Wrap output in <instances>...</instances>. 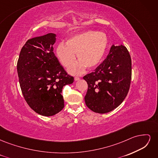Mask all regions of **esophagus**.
Wrapping results in <instances>:
<instances>
[{
    "instance_id": "esophagus-1",
    "label": "esophagus",
    "mask_w": 158,
    "mask_h": 158,
    "mask_svg": "<svg viewBox=\"0 0 158 158\" xmlns=\"http://www.w3.org/2000/svg\"><path fill=\"white\" fill-rule=\"evenodd\" d=\"M80 80V78L79 77H74V80L75 81H78Z\"/></svg>"
}]
</instances>
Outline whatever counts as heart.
<instances>
[{"instance_id": "1", "label": "heart", "mask_w": 158, "mask_h": 158, "mask_svg": "<svg viewBox=\"0 0 158 158\" xmlns=\"http://www.w3.org/2000/svg\"><path fill=\"white\" fill-rule=\"evenodd\" d=\"M109 40L106 33L89 30L70 36L64 43H60L56 54L65 67L73 63L76 56L79 60L72 65L69 72L72 74L82 73L85 68L94 69L101 63L108 47Z\"/></svg>"}]
</instances>
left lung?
<instances>
[{
  "label": "left lung",
  "instance_id": "8db88e82",
  "mask_svg": "<svg viewBox=\"0 0 158 158\" xmlns=\"http://www.w3.org/2000/svg\"><path fill=\"white\" fill-rule=\"evenodd\" d=\"M131 75V58L127 49L123 45H113L103 63L84 76L88 85L84 98L87 107L102 114L116 109L127 95Z\"/></svg>",
  "mask_w": 158,
  "mask_h": 158
}]
</instances>
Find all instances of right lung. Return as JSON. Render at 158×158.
<instances>
[{"label":"right lung","mask_w":158,"mask_h":158,"mask_svg":"<svg viewBox=\"0 0 158 158\" xmlns=\"http://www.w3.org/2000/svg\"><path fill=\"white\" fill-rule=\"evenodd\" d=\"M56 35L49 33L27 40L17 63L19 82L29 106L43 116L55 115L64 108L62 89L73 84L53 52Z\"/></svg>","instance_id":"1"}]
</instances>
